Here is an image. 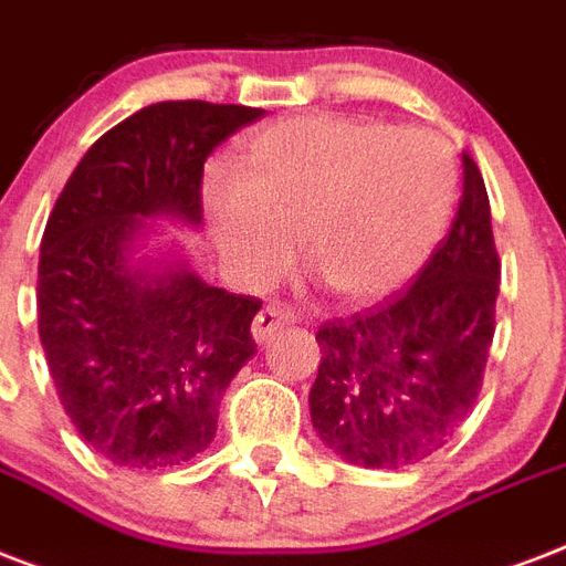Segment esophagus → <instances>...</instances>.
<instances>
[{"instance_id":"1","label":"esophagus","mask_w":566,"mask_h":566,"mask_svg":"<svg viewBox=\"0 0 566 566\" xmlns=\"http://www.w3.org/2000/svg\"><path fill=\"white\" fill-rule=\"evenodd\" d=\"M292 322H295V315L289 313L286 306L265 304L260 313H256V318H253V327H251L253 339H256V343H269L280 327H286V324Z\"/></svg>"}]
</instances>
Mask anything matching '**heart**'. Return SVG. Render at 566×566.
<instances>
[{
	"instance_id": "b5f03b06",
	"label": "heart",
	"mask_w": 566,
	"mask_h": 566,
	"mask_svg": "<svg viewBox=\"0 0 566 566\" xmlns=\"http://www.w3.org/2000/svg\"><path fill=\"white\" fill-rule=\"evenodd\" d=\"M454 203V159L428 129L297 117L253 135L242 174L206 179V221L248 283L277 274L289 242L333 295L398 286L428 256Z\"/></svg>"
}]
</instances>
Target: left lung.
I'll use <instances>...</instances> for the list:
<instances>
[{
    "label": "left lung",
    "instance_id": "8db88e82",
    "mask_svg": "<svg viewBox=\"0 0 566 566\" xmlns=\"http://www.w3.org/2000/svg\"><path fill=\"white\" fill-rule=\"evenodd\" d=\"M449 235L416 280L318 327L315 433L343 461L401 470L431 458L472 413L496 331L499 253L479 165L463 153Z\"/></svg>",
    "mask_w": 566,
    "mask_h": 566
}]
</instances>
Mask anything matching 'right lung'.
<instances>
[{
    "mask_svg": "<svg viewBox=\"0 0 566 566\" xmlns=\"http://www.w3.org/2000/svg\"><path fill=\"white\" fill-rule=\"evenodd\" d=\"M265 115L168 99L94 142L55 200L38 262V333L76 431L105 461L168 470L209 449L223 389L256 354L262 301L209 286L182 253L144 260L147 221H203V161Z\"/></svg>",
    "mask_w": 566,
    "mask_h": 566,
    "instance_id": "right-lung-1",
    "label": "right lung"
}]
</instances>
